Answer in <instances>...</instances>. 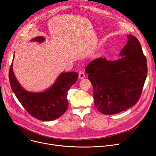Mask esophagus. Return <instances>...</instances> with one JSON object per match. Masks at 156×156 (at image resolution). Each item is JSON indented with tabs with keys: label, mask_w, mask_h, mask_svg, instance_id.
<instances>
[{
	"label": "esophagus",
	"mask_w": 156,
	"mask_h": 156,
	"mask_svg": "<svg viewBox=\"0 0 156 156\" xmlns=\"http://www.w3.org/2000/svg\"><path fill=\"white\" fill-rule=\"evenodd\" d=\"M84 77H85V74L84 73V72H79V78L80 79H83Z\"/></svg>",
	"instance_id": "1"
}]
</instances>
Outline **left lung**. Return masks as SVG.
Returning a JSON list of instances; mask_svg holds the SVG:
<instances>
[{
    "mask_svg": "<svg viewBox=\"0 0 156 156\" xmlns=\"http://www.w3.org/2000/svg\"><path fill=\"white\" fill-rule=\"evenodd\" d=\"M127 42L113 61L100 58L85 72L93 87L94 104L104 115H115L138 101L147 76V59L140 41L128 34Z\"/></svg>",
    "mask_w": 156,
    "mask_h": 156,
    "instance_id": "obj_1",
    "label": "left lung"
}]
</instances>
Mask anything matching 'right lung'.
Segmentation results:
<instances>
[{"mask_svg": "<svg viewBox=\"0 0 156 156\" xmlns=\"http://www.w3.org/2000/svg\"><path fill=\"white\" fill-rule=\"evenodd\" d=\"M45 37L38 36L32 42L42 43ZM15 54L13 61L14 59ZM79 73L75 72L61 73L55 81L48 88L40 92H32L25 90L16 79L11 63L9 72L11 88L18 101L28 113L40 120L52 121L63 115L68 102V91L76 83Z\"/></svg>", "mask_w": 156, "mask_h": 156, "instance_id": "add662e5", "label": "right lung"}]
</instances>
